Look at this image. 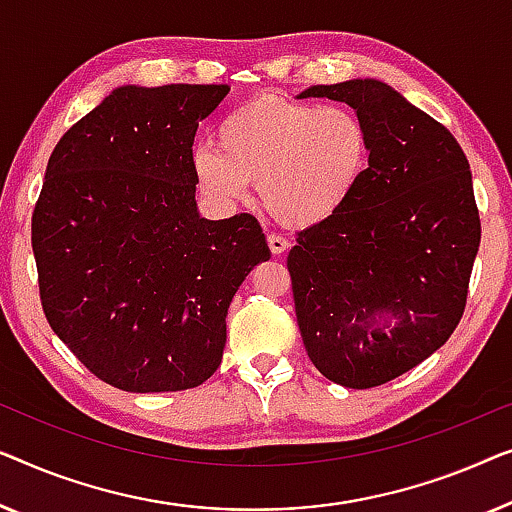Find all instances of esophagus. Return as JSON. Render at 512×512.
<instances>
[{
	"label": "esophagus",
	"instance_id": "34e87169",
	"mask_svg": "<svg viewBox=\"0 0 512 512\" xmlns=\"http://www.w3.org/2000/svg\"><path fill=\"white\" fill-rule=\"evenodd\" d=\"M269 248H271V253L273 255H280V253H285L287 250V246H290V243H287V239H283V236H278V234H269Z\"/></svg>",
	"mask_w": 512,
	"mask_h": 512
}]
</instances>
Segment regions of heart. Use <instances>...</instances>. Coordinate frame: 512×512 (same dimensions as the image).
Segmentation results:
<instances>
[{"label":"heart","mask_w":512,"mask_h":512,"mask_svg":"<svg viewBox=\"0 0 512 512\" xmlns=\"http://www.w3.org/2000/svg\"><path fill=\"white\" fill-rule=\"evenodd\" d=\"M215 146L192 150L199 192L234 206L257 183L262 206L287 227L322 225L343 211L371 160L369 127L348 106L259 95L215 127Z\"/></svg>","instance_id":"b5f03b06"}]
</instances>
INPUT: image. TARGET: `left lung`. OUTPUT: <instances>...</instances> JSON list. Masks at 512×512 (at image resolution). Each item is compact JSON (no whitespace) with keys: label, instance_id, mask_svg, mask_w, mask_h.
Here are the masks:
<instances>
[{"label":"left lung","instance_id":"8db88e82","mask_svg":"<svg viewBox=\"0 0 512 512\" xmlns=\"http://www.w3.org/2000/svg\"><path fill=\"white\" fill-rule=\"evenodd\" d=\"M306 97L362 115L371 160L348 206L297 234L294 311L315 369L369 390L434 355L462 320L480 246L471 167L441 122L376 78L311 85Z\"/></svg>","mask_w":512,"mask_h":512}]
</instances>
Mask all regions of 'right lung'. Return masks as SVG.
Wrapping results in <instances>:
<instances>
[{"label":"right lung","instance_id":"add662e5","mask_svg":"<svg viewBox=\"0 0 512 512\" xmlns=\"http://www.w3.org/2000/svg\"><path fill=\"white\" fill-rule=\"evenodd\" d=\"M229 85H120L46 167L32 250L50 329L99 380L178 392L222 362L227 308L271 257L257 218L197 211L192 143Z\"/></svg>","mask_w":512,"mask_h":512}]
</instances>
